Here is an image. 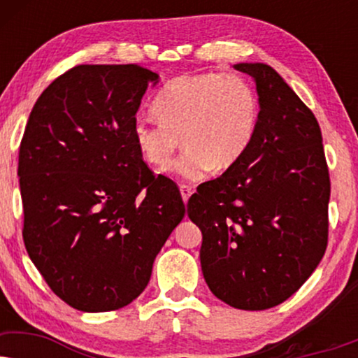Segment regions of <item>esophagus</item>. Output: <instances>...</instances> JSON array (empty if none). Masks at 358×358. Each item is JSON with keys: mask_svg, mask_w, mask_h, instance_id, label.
<instances>
[{"mask_svg": "<svg viewBox=\"0 0 358 358\" xmlns=\"http://www.w3.org/2000/svg\"><path fill=\"white\" fill-rule=\"evenodd\" d=\"M180 197H182V200H184V203H187V200H189V197L190 195H192V187H190V185H180Z\"/></svg>", "mask_w": 358, "mask_h": 358, "instance_id": "34e87169", "label": "esophagus"}]
</instances>
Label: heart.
<instances>
[{"instance_id":"1","label":"heart","mask_w":358,"mask_h":358,"mask_svg":"<svg viewBox=\"0 0 358 358\" xmlns=\"http://www.w3.org/2000/svg\"><path fill=\"white\" fill-rule=\"evenodd\" d=\"M153 110L158 120L134 122L136 150L150 166L164 169L180 138L185 150L171 169L187 180L231 169L251 146L261 117L256 90L234 73L174 78Z\"/></svg>"}]
</instances>
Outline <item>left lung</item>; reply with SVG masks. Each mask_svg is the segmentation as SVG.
Here are the masks:
<instances>
[{
  "label": "left lung",
  "instance_id": "obj_1",
  "mask_svg": "<svg viewBox=\"0 0 358 358\" xmlns=\"http://www.w3.org/2000/svg\"><path fill=\"white\" fill-rule=\"evenodd\" d=\"M234 68L256 83V135L231 169L199 185L187 215L213 295L261 311L290 298L324 256L331 182L315 114L272 66Z\"/></svg>",
  "mask_w": 358,
  "mask_h": 358
}]
</instances>
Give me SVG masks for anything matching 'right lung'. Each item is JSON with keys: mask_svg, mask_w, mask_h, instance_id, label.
<instances>
[{"mask_svg": "<svg viewBox=\"0 0 358 358\" xmlns=\"http://www.w3.org/2000/svg\"><path fill=\"white\" fill-rule=\"evenodd\" d=\"M158 80L140 65H78L29 115L17 168L24 244L75 310L134 301L184 218L178 185L153 176L131 136L141 97Z\"/></svg>", "mask_w": 358, "mask_h": 358, "instance_id": "right-lung-1", "label": "right lung"}]
</instances>
